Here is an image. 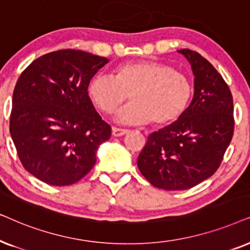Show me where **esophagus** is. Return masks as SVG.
I'll return each instance as SVG.
<instances>
[{
  "label": "esophagus",
  "instance_id": "esophagus-1",
  "mask_svg": "<svg viewBox=\"0 0 250 250\" xmlns=\"http://www.w3.org/2000/svg\"><path fill=\"white\" fill-rule=\"evenodd\" d=\"M128 132H129L128 129H121V128H116V127L112 128V134H113V136H115V137H121V136L128 134Z\"/></svg>",
  "mask_w": 250,
  "mask_h": 250
}]
</instances>
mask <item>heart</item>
<instances>
[{"label":"heart","mask_w":250,"mask_h":250,"mask_svg":"<svg viewBox=\"0 0 250 250\" xmlns=\"http://www.w3.org/2000/svg\"><path fill=\"white\" fill-rule=\"evenodd\" d=\"M88 92L105 114H113L128 101L119 120L167 127L179 121L189 107L194 88L188 76L171 65L156 61H136L119 64L114 78L95 75Z\"/></svg>","instance_id":"heart-1"}]
</instances>
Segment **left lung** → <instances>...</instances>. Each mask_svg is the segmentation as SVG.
I'll return each instance as SVG.
<instances>
[{"label": "left lung", "instance_id": "left-lung-1", "mask_svg": "<svg viewBox=\"0 0 250 250\" xmlns=\"http://www.w3.org/2000/svg\"><path fill=\"white\" fill-rule=\"evenodd\" d=\"M194 74V96L184 116L147 137L137 159L142 175L169 191L200 184L217 170L234 131L233 98L228 83L207 59L178 50Z\"/></svg>", "mask_w": 250, "mask_h": 250}]
</instances>
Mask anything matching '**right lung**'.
<instances>
[{
  "label": "right lung",
  "instance_id": "1",
  "mask_svg": "<svg viewBox=\"0 0 250 250\" xmlns=\"http://www.w3.org/2000/svg\"><path fill=\"white\" fill-rule=\"evenodd\" d=\"M109 59L74 49L28 65L16 83L10 134L21 165L40 181L72 185L96 164L112 128L88 96L89 82Z\"/></svg>",
  "mask_w": 250,
  "mask_h": 250
}]
</instances>
